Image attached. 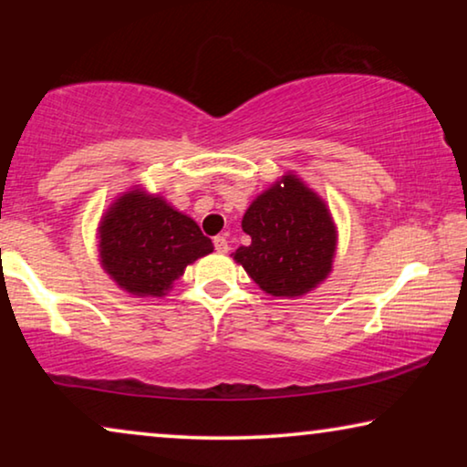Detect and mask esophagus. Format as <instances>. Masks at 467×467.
<instances>
[{"label": "esophagus", "instance_id": "34e87169", "mask_svg": "<svg viewBox=\"0 0 467 467\" xmlns=\"http://www.w3.org/2000/svg\"><path fill=\"white\" fill-rule=\"evenodd\" d=\"M214 248H216V253H227L229 251V242H227L225 235H216Z\"/></svg>", "mask_w": 467, "mask_h": 467}]
</instances>
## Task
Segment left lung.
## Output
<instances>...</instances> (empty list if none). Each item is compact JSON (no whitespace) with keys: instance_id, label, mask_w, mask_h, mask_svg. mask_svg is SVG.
<instances>
[{"instance_id":"left-lung-1","label":"left lung","mask_w":467,"mask_h":467,"mask_svg":"<svg viewBox=\"0 0 467 467\" xmlns=\"http://www.w3.org/2000/svg\"><path fill=\"white\" fill-rule=\"evenodd\" d=\"M242 229L251 244L234 259L259 289L274 297H297L331 272L336 225L329 208L296 174H286L248 206Z\"/></svg>"}]
</instances>
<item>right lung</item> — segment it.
I'll use <instances>...</instances> for the list:
<instances>
[{"label": "right lung", "instance_id": "obj_1", "mask_svg": "<svg viewBox=\"0 0 467 467\" xmlns=\"http://www.w3.org/2000/svg\"><path fill=\"white\" fill-rule=\"evenodd\" d=\"M213 248L191 216L142 189L120 195L99 223L101 267L138 297L165 296L184 267Z\"/></svg>", "mask_w": 467, "mask_h": 467}]
</instances>
